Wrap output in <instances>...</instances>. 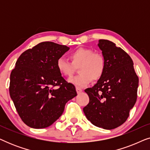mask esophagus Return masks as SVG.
<instances>
[{"label": "esophagus", "instance_id": "obj_1", "mask_svg": "<svg viewBox=\"0 0 150 150\" xmlns=\"http://www.w3.org/2000/svg\"><path fill=\"white\" fill-rule=\"evenodd\" d=\"M76 91H77V93H78V94H79V93H81L82 91H83V90H82L81 88H79V87H76Z\"/></svg>", "mask_w": 150, "mask_h": 150}]
</instances>
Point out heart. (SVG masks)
<instances>
[{
	"label": "heart",
	"mask_w": 150,
	"mask_h": 150,
	"mask_svg": "<svg viewBox=\"0 0 150 150\" xmlns=\"http://www.w3.org/2000/svg\"><path fill=\"white\" fill-rule=\"evenodd\" d=\"M69 60L60 57L57 61L59 72L65 77H70L78 68L79 74L69 79V82L79 87H84L93 81H98L104 75L106 68L104 57L92 49L79 48L69 55Z\"/></svg>",
	"instance_id": "b5f03b06"
}]
</instances>
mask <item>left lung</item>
Listing matches in <instances>:
<instances>
[{
  "label": "left lung",
  "mask_w": 150,
  "mask_h": 150,
  "mask_svg": "<svg viewBox=\"0 0 150 150\" xmlns=\"http://www.w3.org/2000/svg\"><path fill=\"white\" fill-rule=\"evenodd\" d=\"M98 46L105 59V71L93 87L85 90L89 102L83 111L94 126L112 130L126 122L136 103L139 78L123 49L106 40H100Z\"/></svg>",
  "instance_id": "8db88e82"
}]
</instances>
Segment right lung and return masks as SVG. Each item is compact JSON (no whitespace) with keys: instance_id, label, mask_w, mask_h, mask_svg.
I'll return each instance as SVG.
<instances>
[{"instance_id":"1","label":"right lung","mask_w":150,"mask_h":150,"mask_svg":"<svg viewBox=\"0 0 150 150\" xmlns=\"http://www.w3.org/2000/svg\"><path fill=\"white\" fill-rule=\"evenodd\" d=\"M69 49L51 42H41L19 57L10 75L9 94L18 115L33 128L50 126L65 105L77 95L57 68V59Z\"/></svg>"}]
</instances>
